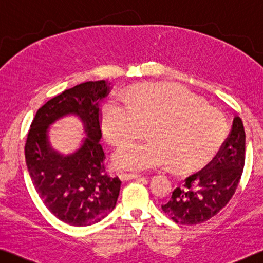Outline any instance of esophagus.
<instances>
[{"label": "esophagus", "instance_id": "1", "mask_svg": "<svg viewBox=\"0 0 263 263\" xmlns=\"http://www.w3.org/2000/svg\"><path fill=\"white\" fill-rule=\"evenodd\" d=\"M141 176L137 173H122L119 176V178L122 179L123 181H127V180H132V179H139Z\"/></svg>", "mask_w": 263, "mask_h": 263}]
</instances>
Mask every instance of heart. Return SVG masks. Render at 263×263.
Returning <instances> with one entry per match:
<instances>
[{
  "label": "heart",
  "mask_w": 263,
  "mask_h": 263,
  "mask_svg": "<svg viewBox=\"0 0 263 263\" xmlns=\"http://www.w3.org/2000/svg\"><path fill=\"white\" fill-rule=\"evenodd\" d=\"M151 124L148 140H130L116 149L117 170L141 172L174 164L189 172L210 162L221 148L227 124L219 111L186 87L174 84H145L125 97L107 99L101 110L104 136L120 144Z\"/></svg>",
  "instance_id": "b5f03b06"
}]
</instances>
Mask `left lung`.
Returning a JSON list of instances; mask_svg holds the SVG:
<instances>
[{
  "mask_svg": "<svg viewBox=\"0 0 263 263\" xmlns=\"http://www.w3.org/2000/svg\"><path fill=\"white\" fill-rule=\"evenodd\" d=\"M246 133L242 120L235 116L232 131L210 164L185 179L162 211L174 222L193 226L219 213L234 195L245 166Z\"/></svg>",
  "mask_w": 263,
  "mask_h": 263,
  "instance_id": "8db88e82",
  "label": "left lung"
}]
</instances>
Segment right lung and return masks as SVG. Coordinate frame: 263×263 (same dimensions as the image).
Masks as SVG:
<instances>
[{"mask_svg":"<svg viewBox=\"0 0 263 263\" xmlns=\"http://www.w3.org/2000/svg\"><path fill=\"white\" fill-rule=\"evenodd\" d=\"M106 81L85 82L48 101L36 112L28 132L24 156L30 178L48 210L71 226H90L116 207L118 177L105 173V153L99 120V102L109 93ZM66 114L78 115L87 138L76 153L63 156L47 140V127Z\"/></svg>","mask_w":263,"mask_h":263,"instance_id":"right-lung-1","label":"right lung"}]
</instances>
